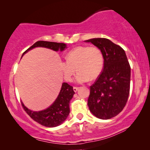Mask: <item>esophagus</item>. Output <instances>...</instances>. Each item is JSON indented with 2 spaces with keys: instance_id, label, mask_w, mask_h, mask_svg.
<instances>
[{
  "instance_id": "obj_1",
  "label": "esophagus",
  "mask_w": 150,
  "mask_h": 150,
  "mask_svg": "<svg viewBox=\"0 0 150 150\" xmlns=\"http://www.w3.org/2000/svg\"><path fill=\"white\" fill-rule=\"evenodd\" d=\"M79 88L77 87H73L74 91V92H76V91H78V90H79Z\"/></svg>"
}]
</instances>
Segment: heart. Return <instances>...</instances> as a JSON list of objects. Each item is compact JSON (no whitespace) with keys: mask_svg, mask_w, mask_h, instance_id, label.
I'll return each instance as SVG.
<instances>
[{"mask_svg":"<svg viewBox=\"0 0 150 150\" xmlns=\"http://www.w3.org/2000/svg\"><path fill=\"white\" fill-rule=\"evenodd\" d=\"M104 57L101 50L96 46H79L67 53L65 60L60 63L61 70L65 81H70L77 70L76 76L79 83L96 79L102 72Z\"/></svg>","mask_w":150,"mask_h":150,"instance_id":"b5f03b06","label":"heart"}]
</instances>
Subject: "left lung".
<instances>
[{
	"instance_id": "8db88e82",
	"label": "left lung",
	"mask_w": 150,
	"mask_h": 150,
	"mask_svg": "<svg viewBox=\"0 0 150 150\" xmlns=\"http://www.w3.org/2000/svg\"><path fill=\"white\" fill-rule=\"evenodd\" d=\"M98 47L104 57L102 73L90 86L87 104L91 113L102 120L122 111L130 93V66L122 47L106 38L86 40Z\"/></svg>"
}]
</instances>
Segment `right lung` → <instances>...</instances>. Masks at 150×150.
I'll list each match as a JSON object with an SVG mask.
<instances>
[{"label": "right lung", "instance_id": "add662e5", "mask_svg": "<svg viewBox=\"0 0 150 150\" xmlns=\"http://www.w3.org/2000/svg\"><path fill=\"white\" fill-rule=\"evenodd\" d=\"M36 47H44L54 51L60 50L63 51L66 48V44L63 43H57L46 41H38L28 48L23 53L22 56L31 49ZM73 87L67 83H63L61 86V89L58 97L50 107L41 111H33L26 107L22 102V106L26 113L34 121L42 126L46 127L58 126L66 120L69 114V102L73 98L74 94Z\"/></svg>", "mask_w": 150, "mask_h": 150}]
</instances>
